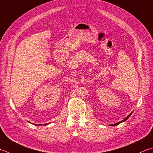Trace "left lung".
I'll list each match as a JSON object with an SVG mask.
<instances>
[{"mask_svg":"<svg viewBox=\"0 0 153 153\" xmlns=\"http://www.w3.org/2000/svg\"><path fill=\"white\" fill-rule=\"evenodd\" d=\"M131 114H132V113H130V114H129L128 116H127V117H126V118H125V119H124V120H123V121H120V122H119V123H116V124H111V126H116V125H118V124H120V123H123V122H124V121H125V120H127V119H128V118L130 117V115H131Z\"/></svg>","mask_w":153,"mask_h":153,"instance_id":"8db88e82","label":"left lung"}]
</instances>
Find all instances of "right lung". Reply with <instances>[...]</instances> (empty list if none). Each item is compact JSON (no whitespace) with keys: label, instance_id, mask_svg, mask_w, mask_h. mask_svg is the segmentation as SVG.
Here are the masks:
<instances>
[{"label":"right lung","instance_id":"1","mask_svg":"<svg viewBox=\"0 0 153 153\" xmlns=\"http://www.w3.org/2000/svg\"><path fill=\"white\" fill-rule=\"evenodd\" d=\"M47 124H45L44 125H47ZM39 125H41V124H39Z\"/></svg>","mask_w":153,"mask_h":153}]
</instances>
